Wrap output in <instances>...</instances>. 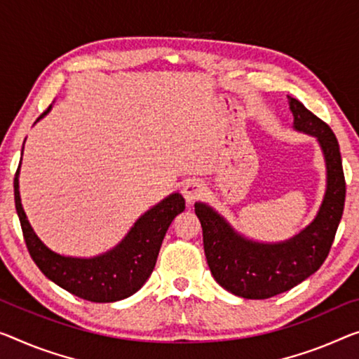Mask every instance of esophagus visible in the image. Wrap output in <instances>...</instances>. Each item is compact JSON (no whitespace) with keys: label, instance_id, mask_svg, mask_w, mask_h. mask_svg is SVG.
I'll use <instances>...</instances> for the list:
<instances>
[{"label":"esophagus","instance_id":"esophagus-1","mask_svg":"<svg viewBox=\"0 0 359 359\" xmlns=\"http://www.w3.org/2000/svg\"><path fill=\"white\" fill-rule=\"evenodd\" d=\"M203 191H205V184L201 180H189L183 186V196L187 203H194L198 201L203 196Z\"/></svg>","mask_w":359,"mask_h":359}]
</instances>
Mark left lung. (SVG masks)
Here are the masks:
<instances>
[{
	"mask_svg": "<svg viewBox=\"0 0 359 359\" xmlns=\"http://www.w3.org/2000/svg\"><path fill=\"white\" fill-rule=\"evenodd\" d=\"M295 130L318 137L327 167V189L314 222L280 244H258L242 237L205 203H196L203 250L217 283L231 294L263 300L283 294L316 273L329 255L345 205V176L339 141L330 126L290 97Z\"/></svg>",
	"mask_w": 359,
	"mask_h": 359,
	"instance_id": "left-lung-1",
	"label": "left lung"
}]
</instances>
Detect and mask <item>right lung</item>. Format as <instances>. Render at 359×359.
Wrapping results in <instances>:
<instances>
[{
    "instance_id": "add662e5",
    "label": "right lung",
    "mask_w": 359,
    "mask_h": 359,
    "mask_svg": "<svg viewBox=\"0 0 359 359\" xmlns=\"http://www.w3.org/2000/svg\"><path fill=\"white\" fill-rule=\"evenodd\" d=\"M49 109L51 106L40 118ZM14 201L27 249L40 271L59 287L96 303L123 300L142 287L156 266L167 229L186 207L183 196L175 192L142 215L115 249L95 258H72L51 252L33 233L20 203L19 168L14 178Z\"/></svg>"
}]
</instances>
